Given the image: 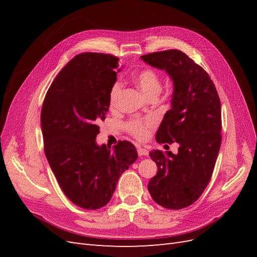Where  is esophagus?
<instances>
[{
  "mask_svg": "<svg viewBox=\"0 0 257 257\" xmlns=\"http://www.w3.org/2000/svg\"><path fill=\"white\" fill-rule=\"evenodd\" d=\"M137 152H138L139 157H147V155L149 154V151H148L147 149H145V148H142V147H138L137 148Z\"/></svg>",
  "mask_w": 257,
  "mask_h": 257,
  "instance_id": "esophagus-1",
  "label": "esophagus"
}]
</instances>
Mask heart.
Listing matches in <instances>:
<instances>
[{
    "instance_id": "b5f03b06",
    "label": "heart",
    "mask_w": 257,
    "mask_h": 257,
    "mask_svg": "<svg viewBox=\"0 0 257 257\" xmlns=\"http://www.w3.org/2000/svg\"><path fill=\"white\" fill-rule=\"evenodd\" d=\"M135 81L145 94L150 97L159 95L162 90V81L160 75L151 68L143 69L135 76ZM121 94V83L114 82L109 92V105L114 108L118 103ZM155 125V120L152 116L147 118H134L124 123V128L130 135L135 137L138 141H145L149 135V131Z\"/></svg>"
}]
</instances>
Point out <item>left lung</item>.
<instances>
[{
    "label": "left lung",
    "instance_id": "8db88e82",
    "mask_svg": "<svg viewBox=\"0 0 257 257\" xmlns=\"http://www.w3.org/2000/svg\"><path fill=\"white\" fill-rule=\"evenodd\" d=\"M142 59L172 77V108L155 137L159 144L180 146L177 154L149 153L158 173L148 190L160 206L182 209L195 203L211 179L222 142L220 97L208 73L180 50L152 52Z\"/></svg>",
    "mask_w": 257,
    "mask_h": 257
}]
</instances>
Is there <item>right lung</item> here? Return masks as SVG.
Segmentation results:
<instances>
[{
	"label": "right lung",
	"mask_w": 257,
	"mask_h": 257,
	"mask_svg": "<svg viewBox=\"0 0 257 257\" xmlns=\"http://www.w3.org/2000/svg\"><path fill=\"white\" fill-rule=\"evenodd\" d=\"M118 61L106 53L77 54L54 78L42 107L46 158L66 197L87 210L109 203L120 176L138 158L130 142L120 141L113 150L95 143Z\"/></svg>",
	"instance_id": "obj_1"
}]
</instances>
